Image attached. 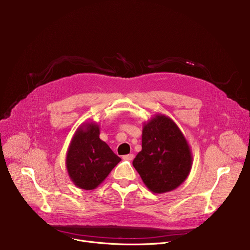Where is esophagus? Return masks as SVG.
Segmentation results:
<instances>
[{
  "label": "esophagus",
  "mask_w": 250,
  "mask_h": 250,
  "mask_svg": "<svg viewBox=\"0 0 250 250\" xmlns=\"http://www.w3.org/2000/svg\"><path fill=\"white\" fill-rule=\"evenodd\" d=\"M123 159H124V160H126V161H132V160L134 159V155H133V154L125 155V156H123Z\"/></svg>",
  "instance_id": "obj_1"
}]
</instances>
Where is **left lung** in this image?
<instances>
[{
  "label": "left lung",
  "instance_id": "8db88e82",
  "mask_svg": "<svg viewBox=\"0 0 250 250\" xmlns=\"http://www.w3.org/2000/svg\"><path fill=\"white\" fill-rule=\"evenodd\" d=\"M133 165L154 193L171 191L186 181L192 154L185 135L169 116L157 113L144 123L142 150Z\"/></svg>",
  "mask_w": 250,
  "mask_h": 250
}]
</instances>
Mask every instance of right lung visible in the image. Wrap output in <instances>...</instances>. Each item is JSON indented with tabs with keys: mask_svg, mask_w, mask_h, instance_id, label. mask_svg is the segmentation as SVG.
I'll return each mask as SVG.
<instances>
[{
	"mask_svg": "<svg viewBox=\"0 0 250 250\" xmlns=\"http://www.w3.org/2000/svg\"><path fill=\"white\" fill-rule=\"evenodd\" d=\"M99 128L94 122L82 124L76 129L69 145L65 167L70 179L79 188L95 189L122 160L100 140Z\"/></svg>",
	"mask_w": 250,
	"mask_h": 250,
	"instance_id": "obj_1",
	"label": "right lung"
}]
</instances>
